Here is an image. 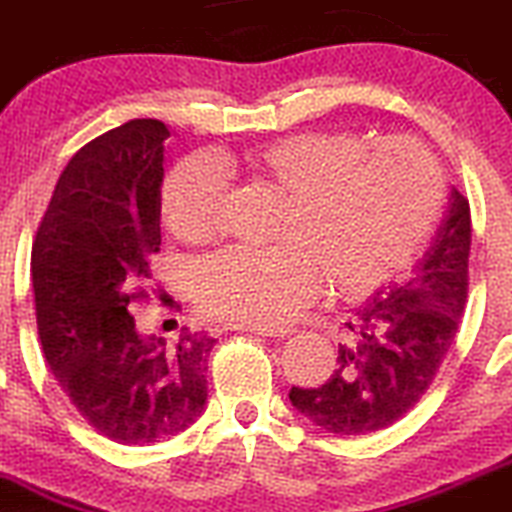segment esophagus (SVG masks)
<instances>
[{
	"label": "esophagus",
	"instance_id": "34e87169",
	"mask_svg": "<svg viewBox=\"0 0 512 512\" xmlns=\"http://www.w3.org/2000/svg\"><path fill=\"white\" fill-rule=\"evenodd\" d=\"M227 330H242V332H255V335L265 337H287L290 335V327H262V325H230Z\"/></svg>",
	"mask_w": 512,
	"mask_h": 512
}]
</instances>
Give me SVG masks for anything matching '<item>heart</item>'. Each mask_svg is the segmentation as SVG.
Returning a JSON list of instances; mask_svg holds the SVG:
<instances>
[{"label":"heart","mask_w":512,"mask_h":512,"mask_svg":"<svg viewBox=\"0 0 512 512\" xmlns=\"http://www.w3.org/2000/svg\"><path fill=\"white\" fill-rule=\"evenodd\" d=\"M227 172L282 197L272 250L230 247L195 267L202 312L237 325H280L320 282L340 302H360L403 272L438 225L443 170L415 137L352 130L295 132L222 157L192 155L167 175L162 220L185 242L220 232Z\"/></svg>","instance_id":"heart-1"}]
</instances>
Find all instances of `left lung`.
Instances as JSON below:
<instances>
[{"label":"left lung","mask_w":512,"mask_h":512,"mask_svg":"<svg viewBox=\"0 0 512 512\" xmlns=\"http://www.w3.org/2000/svg\"><path fill=\"white\" fill-rule=\"evenodd\" d=\"M470 205L450 190L435 240L405 282L380 287L345 322L330 380L290 400L327 433L390 428L420 403L458 335L468 300Z\"/></svg>","instance_id":"8db88e82"}]
</instances>
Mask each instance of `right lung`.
Listing matches in <instances>:
<instances>
[{
	"instance_id": "obj_1",
	"label": "right lung",
	"mask_w": 512,
	"mask_h": 512,
	"mask_svg": "<svg viewBox=\"0 0 512 512\" xmlns=\"http://www.w3.org/2000/svg\"><path fill=\"white\" fill-rule=\"evenodd\" d=\"M160 119H132L87 142L59 175L32 245L37 327L49 370L104 438L150 445L190 428L207 403L215 337H145L130 302L150 297L160 252L165 140Z\"/></svg>"
}]
</instances>
